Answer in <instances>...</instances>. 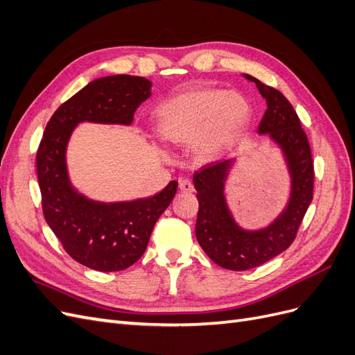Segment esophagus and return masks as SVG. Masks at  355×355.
I'll use <instances>...</instances> for the list:
<instances>
[{"instance_id":"obj_1","label":"esophagus","mask_w":355,"mask_h":355,"mask_svg":"<svg viewBox=\"0 0 355 355\" xmlns=\"http://www.w3.org/2000/svg\"><path fill=\"white\" fill-rule=\"evenodd\" d=\"M179 188L184 192H192L194 191V184L189 179H180L179 180Z\"/></svg>"}]
</instances>
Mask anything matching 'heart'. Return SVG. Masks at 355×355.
<instances>
[{
	"label": "heart",
	"mask_w": 355,
	"mask_h": 355,
	"mask_svg": "<svg viewBox=\"0 0 355 355\" xmlns=\"http://www.w3.org/2000/svg\"><path fill=\"white\" fill-rule=\"evenodd\" d=\"M250 118L244 96L218 89L188 90L168 99L157 112L166 141L189 144L202 158H214L237 139Z\"/></svg>",
	"instance_id": "1"
}]
</instances>
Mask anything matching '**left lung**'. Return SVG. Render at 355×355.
<instances>
[{
  "label": "left lung",
  "instance_id": "1",
  "mask_svg": "<svg viewBox=\"0 0 355 355\" xmlns=\"http://www.w3.org/2000/svg\"><path fill=\"white\" fill-rule=\"evenodd\" d=\"M245 78L256 84L266 101L257 133L268 135L280 146L290 175V198L286 209L268 227L244 230L235 222L225 198V180L235 161H214L196 171L194 185L200 204L197 240L214 263L231 271L252 270L284 252L296 239L314 191L313 155L293 106L282 92L252 75Z\"/></svg>",
  "mask_w": 355,
  "mask_h": 355
}]
</instances>
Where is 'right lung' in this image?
Segmentation results:
<instances>
[{"label":"right lung","instance_id":"1","mask_svg":"<svg viewBox=\"0 0 355 355\" xmlns=\"http://www.w3.org/2000/svg\"><path fill=\"white\" fill-rule=\"evenodd\" d=\"M151 81L111 75L85 85L51 115L37 151L42 213L63 249L78 263L102 272L123 271L141 257L154 225L173 200L178 182L133 201L101 202L75 189L67 168V146L80 123L130 125Z\"/></svg>","mask_w":355,"mask_h":355}]
</instances>
